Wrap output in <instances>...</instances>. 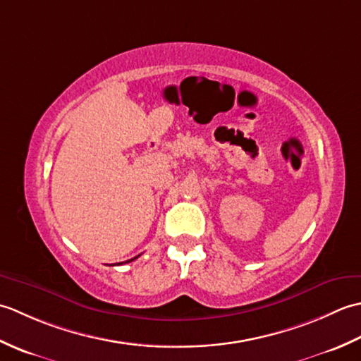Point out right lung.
Wrapping results in <instances>:
<instances>
[{
  "label": "right lung",
  "instance_id": "add662e5",
  "mask_svg": "<svg viewBox=\"0 0 361 361\" xmlns=\"http://www.w3.org/2000/svg\"><path fill=\"white\" fill-rule=\"evenodd\" d=\"M136 257H137V256H136ZM136 257H133V259H130V260H127V262H132V260H135V259H136ZM121 264H122V262H119V264H118V265H121Z\"/></svg>",
  "mask_w": 361,
  "mask_h": 361
}]
</instances>
